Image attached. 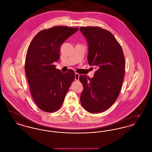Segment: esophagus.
<instances>
[{
  "instance_id": "esophagus-1",
  "label": "esophagus",
  "mask_w": 152,
  "mask_h": 152,
  "mask_svg": "<svg viewBox=\"0 0 152 152\" xmlns=\"http://www.w3.org/2000/svg\"><path fill=\"white\" fill-rule=\"evenodd\" d=\"M79 76L80 75L77 73H75V79L76 81H79Z\"/></svg>"
}]
</instances>
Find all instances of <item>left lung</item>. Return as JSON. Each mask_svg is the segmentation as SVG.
<instances>
[{
  "label": "left lung",
  "mask_w": 152,
  "mask_h": 152,
  "mask_svg": "<svg viewBox=\"0 0 152 152\" xmlns=\"http://www.w3.org/2000/svg\"><path fill=\"white\" fill-rule=\"evenodd\" d=\"M87 39L88 61L97 70L93 78L80 75L84 89L80 96L83 107L92 113L106 110L116 101L125 74V58L122 48L113 35L99 27H81Z\"/></svg>",
  "instance_id": "obj_1"
}]
</instances>
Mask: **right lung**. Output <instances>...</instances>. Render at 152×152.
<instances>
[{"label": "right lung", "mask_w": 152, "mask_h": 152, "mask_svg": "<svg viewBox=\"0 0 152 152\" xmlns=\"http://www.w3.org/2000/svg\"><path fill=\"white\" fill-rule=\"evenodd\" d=\"M79 28L55 26L44 29L34 37L27 50L25 72L30 92L36 105L46 112L60 108L64 100L75 72L63 73L53 63L60 58L62 43L76 32Z\"/></svg>", "instance_id": "obj_1"}]
</instances>
